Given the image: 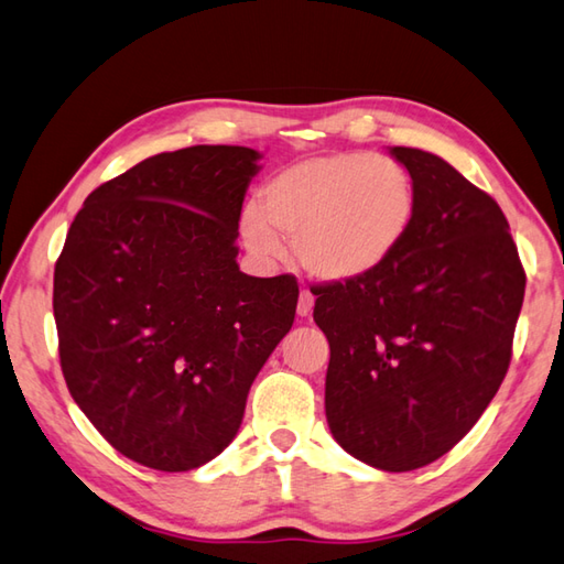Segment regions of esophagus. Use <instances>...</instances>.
Masks as SVG:
<instances>
[{
  "mask_svg": "<svg viewBox=\"0 0 564 564\" xmlns=\"http://www.w3.org/2000/svg\"><path fill=\"white\" fill-rule=\"evenodd\" d=\"M313 305H315V297H313V293L303 289V291H301V297H297V307H295L297 315H301V317H307V315L313 313Z\"/></svg>",
  "mask_w": 564,
  "mask_h": 564,
  "instance_id": "34e87169",
  "label": "esophagus"
}]
</instances>
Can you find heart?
Returning a JSON list of instances; mask_svg holds the SVG:
<instances>
[{"mask_svg": "<svg viewBox=\"0 0 564 564\" xmlns=\"http://www.w3.org/2000/svg\"><path fill=\"white\" fill-rule=\"evenodd\" d=\"M417 213L413 175L377 153L345 151L293 163L263 187L261 207L241 213V237L267 259L295 239L301 267L317 281L355 283L389 267Z\"/></svg>", "mask_w": 564, "mask_h": 564, "instance_id": "b5f03b06", "label": "heart"}]
</instances>
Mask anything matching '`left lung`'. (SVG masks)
Wrapping results in <instances>:
<instances>
[{"instance_id": "8db88e82", "label": "left lung", "mask_w": 564, "mask_h": 564, "mask_svg": "<svg viewBox=\"0 0 564 564\" xmlns=\"http://www.w3.org/2000/svg\"><path fill=\"white\" fill-rule=\"evenodd\" d=\"M417 213L389 267L319 283L329 341L325 415L351 457L383 471L425 467L465 437L509 371L525 271L491 195L435 153L393 147Z\"/></svg>"}]
</instances>
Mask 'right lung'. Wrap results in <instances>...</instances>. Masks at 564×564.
<instances>
[{"instance_id": "right-lung-1", "label": "right lung", "mask_w": 564, "mask_h": 564, "mask_svg": "<svg viewBox=\"0 0 564 564\" xmlns=\"http://www.w3.org/2000/svg\"><path fill=\"white\" fill-rule=\"evenodd\" d=\"M247 147L159 153L87 195L53 273L68 391L109 445L187 471L241 425L253 379L285 337L295 275L239 271Z\"/></svg>"}]
</instances>
